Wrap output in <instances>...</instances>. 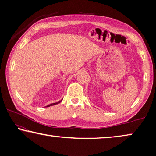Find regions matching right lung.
<instances>
[{"label": "right lung", "mask_w": 156, "mask_h": 156, "mask_svg": "<svg viewBox=\"0 0 156 156\" xmlns=\"http://www.w3.org/2000/svg\"><path fill=\"white\" fill-rule=\"evenodd\" d=\"M62 100H61V101H58V102H56V103H51V104H50V105H48L47 106H46V107H50V106H51V105H56V104H58V103H59L60 102L62 101Z\"/></svg>", "instance_id": "add662e5"}]
</instances>
